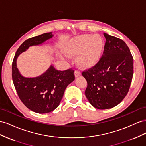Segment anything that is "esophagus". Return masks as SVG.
I'll return each instance as SVG.
<instances>
[{
    "label": "esophagus",
    "mask_w": 146,
    "mask_h": 146,
    "mask_svg": "<svg viewBox=\"0 0 146 146\" xmlns=\"http://www.w3.org/2000/svg\"><path fill=\"white\" fill-rule=\"evenodd\" d=\"M81 74V73L80 72V71H79V70H75V72H74V75H75L76 78L80 76Z\"/></svg>",
    "instance_id": "obj_1"
}]
</instances>
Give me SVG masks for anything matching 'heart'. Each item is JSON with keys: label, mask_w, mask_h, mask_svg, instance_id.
Returning a JSON list of instances; mask_svg holds the SVG:
<instances>
[{"label": "heart", "mask_w": 146, "mask_h": 146, "mask_svg": "<svg viewBox=\"0 0 146 146\" xmlns=\"http://www.w3.org/2000/svg\"><path fill=\"white\" fill-rule=\"evenodd\" d=\"M104 40L98 34H82L74 37L66 43L64 51L68 56L79 54L78 65L83 68H90L100 59L104 49Z\"/></svg>", "instance_id": "heart-1"}]
</instances>
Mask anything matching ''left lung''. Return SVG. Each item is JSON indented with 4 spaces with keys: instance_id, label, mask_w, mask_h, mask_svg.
<instances>
[{
    "instance_id": "1",
    "label": "left lung",
    "mask_w": 146,
    "mask_h": 146,
    "mask_svg": "<svg viewBox=\"0 0 146 146\" xmlns=\"http://www.w3.org/2000/svg\"><path fill=\"white\" fill-rule=\"evenodd\" d=\"M106 38L103 56L98 63L82 73L87 82L85 95L98 110L112 108L121 102L130 89L133 59L124 41L103 34Z\"/></svg>"
}]
</instances>
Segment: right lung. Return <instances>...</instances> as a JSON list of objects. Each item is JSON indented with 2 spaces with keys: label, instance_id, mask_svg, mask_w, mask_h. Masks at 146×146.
<instances>
[{
  "label": "right lung",
  "instance_id": "1",
  "mask_svg": "<svg viewBox=\"0 0 146 146\" xmlns=\"http://www.w3.org/2000/svg\"><path fill=\"white\" fill-rule=\"evenodd\" d=\"M53 36L48 32L26 40L16 51L12 63V80L20 100L29 110L39 114L48 113L59 105L66 87L74 80V71H59L51 65L40 76L26 78L19 73L16 60L29 47L41 44Z\"/></svg>",
  "mask_w": 146,
  "mask_h": 146
}]
</instances>
